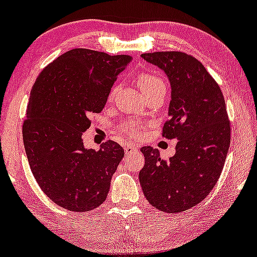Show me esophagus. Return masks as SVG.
<instances>
[{"label": "esophagus", "mask_w": 257, "mask_h": 257, "mask_svg": "<svg viewBox=\"0 0 257 257\" xmlns=\"http://www.w3.org/2000/svg\"><path fill=\"white\" fill-rule=\"evenodd\" d=\"M138 150V148L137 146L134 145V144H132V143H126V144H124V151H125V154H133V152H135Z\"/></svg>", "instance_id": "34e87169"}]
</instances>
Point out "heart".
I'll return each instance as SVG.
<instances>
[{
    "label": "heart",
    "mask_w": 257,
    "mask_h": 257,
    "mask_svg": "<svg viewBox=\"0 0 257 257\" xmlns=\"http://www.w3.org/2000/svg\"><path fill=\"white\" fill-rule=\"evenodd\" d=\"M138 84H139L140 90H142L144 95L160 89H166L165 81L161 78L156 77V75L150 74V73H145V74L140 75L139 79H138ZM115 131H117V133L124 135V137L137 138L143 133L144 124L137 122V120H124V122L118 124Z\"/></svg>",
    "instance_id": "obj_1"
}]
</instances>
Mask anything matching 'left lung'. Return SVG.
<instances>
[{"label": "left lung", "instance_id": "1", "mask_svg": "<svg viewBox=\"0 0 257 257\" xmlns=\"http://www.w3.org/2000/svg\"><path fill=\"white\" fill-rule=\"evenodd\" d=\"M165 70L172 86L166 139H178L176 155L161 159L144 146L139 173L144 195L157 210L178 213L196 206L211 193L223 170L230 145V120L217 81L195 57L180 51L143 53Z\"/></svg>", "mask_w": 257, "mask_h": 257}]
</instances>
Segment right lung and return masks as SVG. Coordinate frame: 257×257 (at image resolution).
<instances>
[{
	"mask_svg": "<svg viewBox=\"0 0 257 257\" xmlns=\"http://www.w3.org/2000/svg\"><path fill=\"white\" fill-rule=\"evenodd\" d=\"M132 60L74 49L36 78L23 123L24 148L39 187L58 206L87 212L106 200L124 150L112 140L87 150L81 137Z\"/></svg>",
	"mask_w": 257,
	"mask_h": 257,
	"instance_id": "add662e5",
	"label": "right lung"
}]
</instances>
